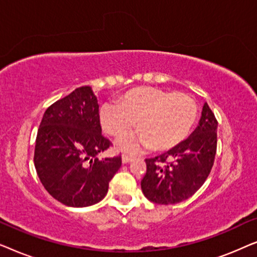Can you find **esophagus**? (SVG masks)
I'll use <instances>...</instances> for the list:
<instances>
[{"label":"esophagus","instance_id":"obj_1","mask_svg":"<svg viewBox=\"0 0 257 257\" xmlns=\"http://www.w3.org/2000/svg\"><path fill=\"white\" fill-rule=\"evenodd\" d=\"M133 159H135V157L128 156V154H122V157H121V160H122V163H124V164H127Z\"/></svg>","mask_w":257,"mask_h":257}]
</instances>
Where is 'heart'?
I'll list each match as a JSON object with an SVG mask.
<instances>
[{
	"label": "heart",
	"instance_id": "1",
	"mask_svg": "<svg viewBox=\"0 0 257 257\" xmlns=\"http://www.w3.org/2000/svg\"><path fill=\"white\" fill-rule=\"evenodd\" d=\"M198 118V105L187 93L142 86L125 92L117 104L105 103L99 119L104 132L122 139L135 126L138 133L122 143L126 150L174 149L187 139Z\"/></svg>",
	"mask_w": 257,
	"mask_h": 257
}]
</instances>
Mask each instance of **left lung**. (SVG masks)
<instances>
[{"label":"left lung","mask_w":257,"mask_h":257,"mask_svg":"<svg viewBox=\"0 0 257 257\" xmlns=\"http://www.w3.org/2000/svg\"><path fill=\"white\" fill-rule=\"evenodd\" d=\"M216 131L215 115L205 103L199 126L191 137L168 152L146 159V174L142 180L144 195L160 205H173L191 198L212 171Z\"/></svg>","instance_id":"1"}]
</instances>
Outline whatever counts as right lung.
<instances>
[{
  "instance_id": "right-lung-1",
  "label": "right lung",
  "mask_w": 257,
  "mask_h": 257,
  "mask_svg": "<svg viewBox=\"0 0 257 257\" xmlns=\"http://www.w3.org/2000/svg\"><path fill=\"white\" fill-rule=\"evenodd\" d=\"M110 146L101 135L92 87H77L44 112L35 145V168L49 194L63 205H94L106 195L108 182L121 166L120 154L96 158Z\"/></svg>"
}]
</instances>
